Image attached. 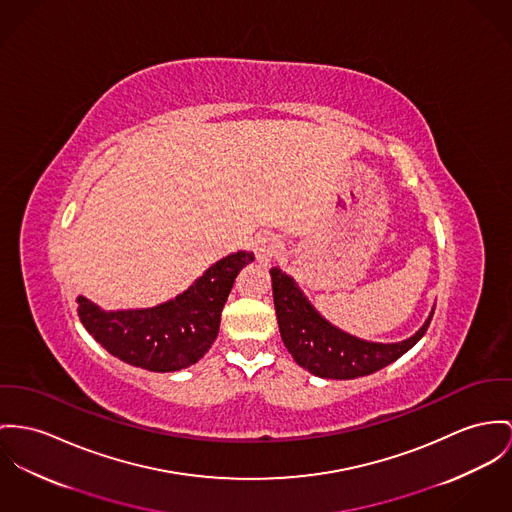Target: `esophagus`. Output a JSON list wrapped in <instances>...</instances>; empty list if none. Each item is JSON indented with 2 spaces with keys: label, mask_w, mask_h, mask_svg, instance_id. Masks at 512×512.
<instances>
[{
  "label": "esophagus",
  "mask_w": 512,
  "mask_h": 512,
  "mask_svg": "<svg viewBox=\"0 0 512 512\" xmlns=\"http://www.w3.org/2000/svg\"><path fill=\"white\" fill-rule=\"evenodd\" d=\"M280 247H282V243L275 234L263 232V234L255 237V255H257V261L263 263V265H267L275 259Z\"/></svg>",
  "instance_id": "1"
}]
</instances>
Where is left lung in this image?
<instances>
[{"instance_id": "8db88e82", "label": "left lung", "mask_w": 512, "mask_h": 512, "mask_svg": "<svg viewBox=\"0 0 512 512\" xmlns=\"http://www.w3.org/2000/svg\"><path fill=\"white\" fill-rule=\"evenodd\" d=\"M271 278L282 343L302 368L319 378L353 380L378 372L415 347L433 319L434 308L419 331L399 343L364 341L319 314L292 276L273 267Z\"/></svg>"}]
</instances>
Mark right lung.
I'll return each mask as SVG.
<instances>
[{
    "mask_svg": "<svg viewBox=\"0 0 512 512\" xmlns=\"http://www.w3.org/2000/svg\"><path fill=\"white\" fill-rule=\"evenodd\" d=\"M253 259L251 251L230 253L185 292L154 308L107 312L78 296L79 319L103 349L126 364L150 372L183 370L208 353L236 276Z\"/></svg>",
    "mask_w": 512,
    "mask_h": 512,
    "instance_id": "right-lung-1",
    "label": "right lung"
}]
</instances>
